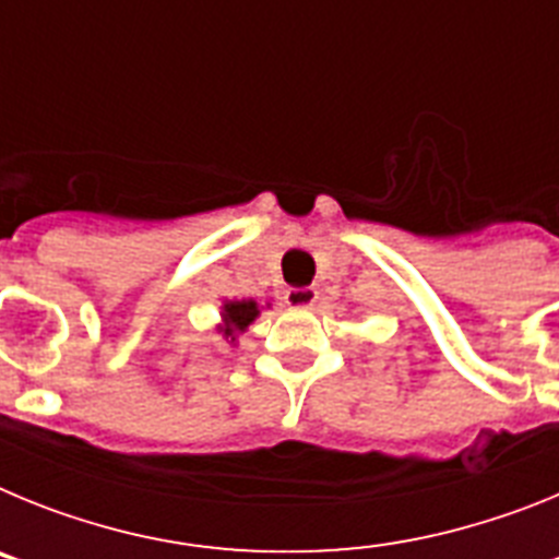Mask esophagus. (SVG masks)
Masks as SVG:
<instances>
[{
  "label": "esophagus",
  "instance_id": "esophagus-1",
  "mask_svg": "<svg viewBox=\"0 0 559 559\" xmlns=\"http://www.w3.org/2000/svg\"><path fill=\"white\" fill-rule=\"evenodd\" d=\"M316 299H319L316 288H288V294H285V302L290 308H313Z\"/></svg>",
  "mask_w": 559,
  "mask_h": 559
}]
</instances>
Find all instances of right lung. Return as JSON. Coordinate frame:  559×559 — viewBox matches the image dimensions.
<instances>
[{
    "label": "right lung",
    "mask_w": 559,
    "mask_h": 559,
    "mask_svg": "<svg viewBox=\"0 0 559 559\" xmlns=\"http://www.w3.org/2000/svg\"><path fill=\"white\" fill-rule=\"evenodd\" d=\"M224 324H221V333L224 338H229L235 344V338L254 322L260 316V308H257L254 299H243V302H224Z\"/></svg>",
    "instance_id": "right-lung-1"
}]
</instances>
